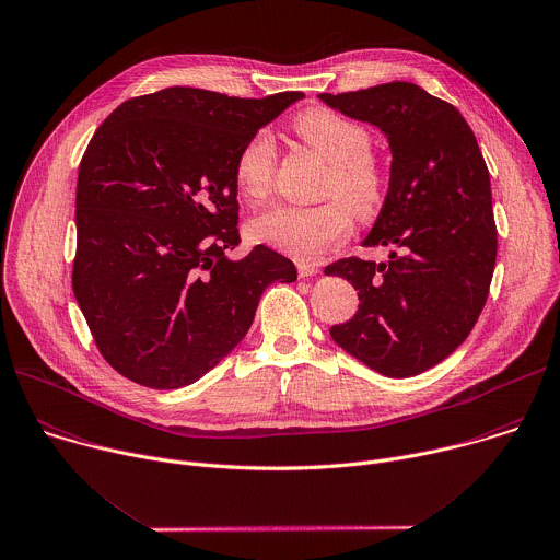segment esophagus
<instances>
[{
  "label": "esophagus",
  "instance_id": "1",
  "mask_svg": "<svg viewBox=\"0 0 560 560\" xmlns=\"http://www.w3.org/2000/svg\"><path fill=\"white\" fill-rule=\"evenodd\" d=\"M296 270H299V277H316L320 270H318V266H314V264H305V261H299L296 264Z\"/></svg>",
  "mask_w": 560,
  "mask_h": 560
}]
</instances>
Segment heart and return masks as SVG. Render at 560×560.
<instances>
[{"label": "heart", "mask_w": 560, "mask_h": 560, "mask_svg": "<svg viewBox=\"0 0 560 560\" xmlns=\"http://www.w3.org/2000/svg\"><path fill=\"white\" fill-rule=\"evenodd\" d=\"M294 131L331 164L325 196L334 200L318 207H270L250 220L248 235L259 244L305 259L349 235L351 211L360 220L378 213L385 200V173L369 153V131L331 109L314 107L303 112L294 120ZM275 166L277 147L268 131L246 140L233 164L240 196L250 202L264 200L275 179Z\"/></svg>", "instance_id": "heart-1"}]
</instances>
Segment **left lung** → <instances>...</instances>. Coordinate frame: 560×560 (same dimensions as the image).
Wrapping results in <instances>:
<instances>
[{"mask_svg":"<svg viewBox=\"0 0 560 560\" xmlns=\"http://www.w3.org/2000/svg\"><path fill=\"white\" fill-rule=\"evenodd\" d=\"M376 125L392 147L389 191L362 246H396L389 264L358 257L325 275L358 290L331 338L383 376L409 378L451 355L475 327L497 261L490 173L464 116L416 83L318 94Z\"/></svg>","mask_w":560,"mask_h":560,"instance_id":"obj_1","label":"left lung"}]
</instances>
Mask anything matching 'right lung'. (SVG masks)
<instances>
[{
  "label": "right lung",
  "mask_w": 560,
  "mask_h": 560,
  "mask_svg": "<svg viewBox=\"0 0 560 560\" xmlns=\"http://www.w3.org/2000/svg\"><path fill=\"white\" fill-rule=\"evenodd\" d=\"M166 88L118 105L79 164L72 288L103 358L149 389L200 381L253 325L264 290L296 281L290 259H244L233 164L285 107Z\"/></svg>",
  "instance_id": "right-lung-1"
}]
</instances>
